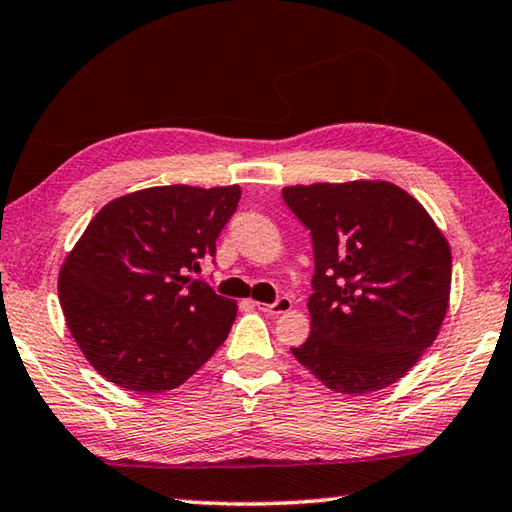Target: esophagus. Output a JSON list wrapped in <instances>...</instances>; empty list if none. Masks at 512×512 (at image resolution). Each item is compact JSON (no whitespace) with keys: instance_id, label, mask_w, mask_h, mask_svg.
Instances as JSON below:
<instances>
[{"instance_id":"34e87169","label":"esophagus","mask_w":512,"mask_h":512,"mask_svg":"<svg viewBox=\"0 0 512 512\" xmlns=\"http://www.w3.org/2000/svg\"><path fill=\"white\" fill-rule=\"evenodd\" d=\"M293 302L289 298H277L275 302H271V305H259V309L266 311V314L271 316H280V314H287V311H291Z\"/></svg>"}]
</instances>
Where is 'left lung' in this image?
Segmentation results:
<instances>
[{
  "instance_id": "left-lung-1",
  "label": "left lung",
  "mask_w": 512,
  "mask_h": 512,
  "mask_svg": "<svg viewBox=\"0 0 512 512\" xmlns=\"http://www.w3.org/2000/svg\"><path fill=\"white\" fill-rule=\"evenodd\" d=\"M311 232V334L291 348L327 388L361 395L395 384L436 341L449 307L452 250L427 210L393 183L282 189Z\"/></svg>"
}]
</instances>
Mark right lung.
<instances>
[{"label": "right lung", "instance_id": "1", "mask_svg": "<svg viewBox=\"0 0 512 512\" xmlns=\"http://www.w3.org/2000/svg\"><path fill=\"white\" fill-rule=\"evenodd\" d=\"M241 198L230 187H149L101 207L67 255L58 298L99 375L167 393L228 339L237 305L194 280Z\"/></svg>", "mask_w": 512, "mask_h": 512}]
</instances>
